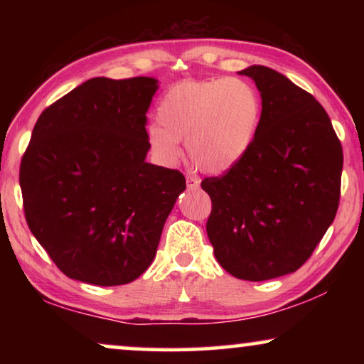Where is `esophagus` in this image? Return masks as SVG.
Masks as SVG:
<instances>
[{
	"instance_id": "34e87169",
	"label": "esophagus",
	"mask_w": 364,
	"mask_h": 364,
	"mask_svg": "<svg viewBox=\"0 0 364 364\" xmlns=\"http://www.w3.org/2000/svg\"><path fill=\"white\" fill-rule=\"evenodd\" d=\"M198 183H200V181H198L197 177H193V176H187V188H197L198 187Z\"/></svg>"
}]
</instances>
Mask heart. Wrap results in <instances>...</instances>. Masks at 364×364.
Returning a JSON list of instances; mask_svg holds the SVG:
<instances>
[{"instance_id": "obj_1", "label": "heart", "mask_w": 364, "mask_h": 364, "mask_svg": "<svg viewBox=\"0 0 364 364\" xmlns=\"http://www.w3.org/2000/svg\"><path fill=\"white\" fill-rule=\"evenodd\" d=\"M262 97L240 77L183 81L157 104V124L147 127V142L162 162L187 157L205 173L230 171L247 156L262 124Z\"/></svg>"}]
</instances>
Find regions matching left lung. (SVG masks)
Segmentation results:
<instances>
[{"label": "left lung", "mask_w": 364, "mask_h": 364, "mask_svg": "<svg viewBox=\"0 0 364 364\" xmlns=\"http://www.w3.org/2000/svg\"><path fill=\"white\" fill-rule=\"evenodd\" d=\"M238 74L260 91L262 124L235 167L202 181L207 235L230 275L263 282L296 272L335 220L343 149L311 94L260 64Z\"/></svg>", "instance_id": "left-lung-1"}]
</instances>
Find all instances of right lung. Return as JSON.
I'll return each instance as SVG.
<instances>
[{
  "instance_id": "right-lung-1",
  "label": "right lung",
  "mask_w": 364,
  "mask_h": 364,
  "mask_svg": "<svg viewBox=\"0 0 364 364\" xmlns=\"http://www.w3.org/2000/svg\"><path fill=\"white\" fill-rule=\"evenodd\" d=\"M156 77H92L44 109L21 159L29 230L64 275L99 287L151 267L186 191L178 171L146 161Z\"/></svg>"
}]
</instances>
